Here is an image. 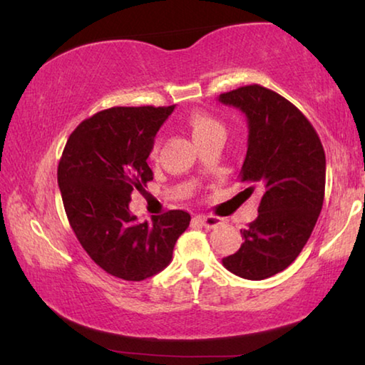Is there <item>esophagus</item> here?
<instances>
[{
  "instance_id": "esophagus-1",
  "label": "esophagus",
  "mask_w": 365,
  "mask_h": 365,
  "mask_svg": "<svg viewBox=\"0 0 365 365\" xmlns=\"http://www.w3.org/2000/svg\"><path fill=\"white\" fill-rule=\"evenodd\" d=\"M195 220L197 222V224H201L205 228H214V227L220 225L222 220H224V219L217 217V215H196Z\"/></svg>"
}]
</instances>
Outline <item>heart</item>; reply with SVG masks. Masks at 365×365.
I'll return each mask as SVG.
<instances>
[{
	"mask_svg": "<svg viewBox=\"0 0 365 365\" xmlns=\"http://www.w3.org/2000/svg\"><path fill=\"white\" fill-rule=\"evenodd\" d=\"M183 122L185 127L190 130L191 137H193L195 143H200V141L212 137V135H224V125L217 119H214L212 115L205 113V110H191L185 117ZM158 150L159 141L156 140L153 145V156H156Z\"/></svg>",
	"mask_w": 365,
	"mask_h": 365,
	"instance_id": "heart-1",
	"label": "heart"
}]
</instances>
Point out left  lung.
Here are the masks:
<instances>
[{"label":"left lung","mask_w":365,"mask_h":365,"mask_svg":"<svg viewBox=\"0 0 365 365\" xmlns=\"http://www.w3.org/2000/svg\"><path fill=\"white\" fill-rule=\"evenodd\" d=\"M219 101L248 120V150L240 182L262 193L257 217L242 230L245 242L222 259L232 274L264 280L285 270L316 227L325 195V153L304 114L275 91L248 85Z\"/></svg>","instance_id":"obj_1"}]
</instances>
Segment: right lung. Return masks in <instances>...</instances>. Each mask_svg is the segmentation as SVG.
Masks as SVG:
<instances>
[{
  "mask_svg": "<svg viewBox=\"0 0 365 365\" xmlns=\"http://www.w3.org/2000/svg\"><path fill=\"white\" fill-rule=\"evenodd\" d=\"M175 106L110 108L71 133L58 165L69 224L82 248L108 274L140 282L172 261L190 214L169 211L140 224L128 202L153 180L150 156L160 125Z\"/></svg>",
  "mask_w": 365,
  "mask_h": 365,
  "instance_id": "1",
  "label": "right lung"
}]
</instances>
